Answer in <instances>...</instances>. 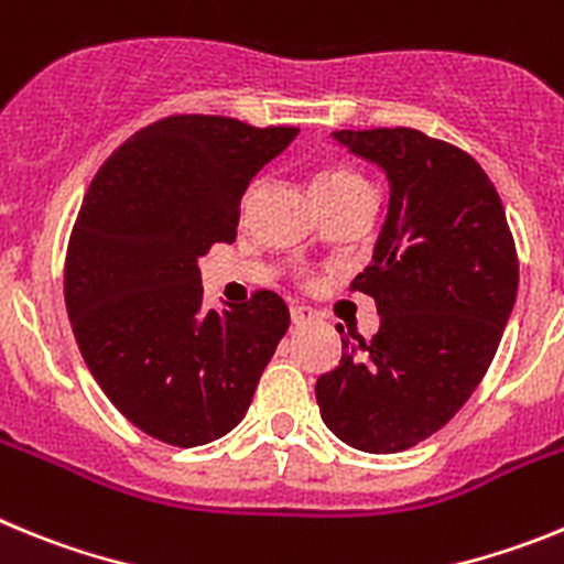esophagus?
Here are the masks:
<instances>
[{
    "instance_id": "1",
    "label": "esophagus",
    "mask_w": 564,
    "mask_h": 564,
    "mask_svg": "<svg viewBox=\"0 0 564 564\" xmlns=\"http://www.w3.org/2000/svg\"><path fill=\"white\" fill-rule=\"evenodd\" d=\"M313 318H316V313H313L311 307H302V305H293V307H291V322H293V327L307 325V322H313Z\"/></svg>"
}]
</instances>
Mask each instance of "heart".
<instances>
[{"label": "heart", "mask_w": 564, "mask_h": 564, "mask_svg": "<svg viewBox=\"0 0 564 564\" xmlns=\"http://www.w3.org/2000/svg\"><path fill=\"white\" fill-rule=\"evenodd\" d=\"M352 188H367V181L350 166H330L316 177V194H338L352 192ZM253 194H257V183L248 186L246 197H242V206H248L253 200Z\"/></svg>", "instance_id": "b5f03b06"}]
</instances>
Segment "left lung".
<instances>
[{
	"mask_svg": "<svg viewBox=\"0 0 564 564\" xmlns=\"http://www.w3.org/2000/svg\"><path fill=\"white\" fill-rule=\"evenodd\" d=\"M336 141L390 177L376 259L350 291L376 299L381 330L341 336V361L318 376L327 430L352 449L392 455L443 430L500 347L520 262L500 194L455 143L395 129H341ZM341 333V327H338Z\"/></svg>",
	"mask_w": 564,
	"mask_h": 564,
	"instance_id": "1",
	"label": "left lung"
}]
</instances>
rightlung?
Masks as SVG:
<instances>
[{"mask_svg": "<svg viewBox=\"0 0 564 564\" xmlns=\"http://www.w3.org/2000/svg\"><path fill=\"white\" fill-rule=\"evenodd\" d=\"M296 132L169 115L84 194L64 257L69 325L104 395L154 441L188 449L231 432L288 333V305L265 288L203 311L197 257L237 239L242 192Z\"/></svg>", "mask_w": 564, "mask_h": 564, "instance_id": "obj_1", "label": "right lung"}]
</instances>
